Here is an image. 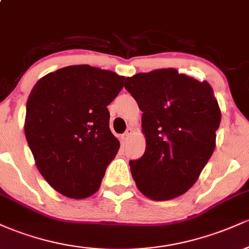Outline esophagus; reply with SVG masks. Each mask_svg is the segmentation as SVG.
<instances>
[{
	"label": "esophagus",
	"mask_w": 249,
	"mask_h": 249,
	"mask_svg": "<svg viewBox=\"0 0 249 249\" xmlns=\"http://www.w3.org/2000/svg\"><path fill=\"white\" fill-rule=\"evenodd\" d=\"M132 133H133V128H132V127H127L126 131H125L124 134H123V141L126 142L127 139L130 138V136H131V134H132Z\"/></svg>",
	"instance_id": "esophagus-1"
}]
</instances>
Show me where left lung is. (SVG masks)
Masks as SVG:
<instances>
[{
	"label": "left lung",
	"mask_w": 249,
	"mask_h": 249,
	"mask_svg": "<svg viewBox=\"0 0 249 249\" xmlns=\"http://www.w3.org/2000/svg\"><path fill=\"white\" fill-rule=\"evenodd\" d=\"M125 89L142 111L146 148L130 160L137 187L164 201L187 192L215 148L221 112L213 89L176 69L127 77Z\"/></svg>",
	"instance_id": "1"
}]
</instances>
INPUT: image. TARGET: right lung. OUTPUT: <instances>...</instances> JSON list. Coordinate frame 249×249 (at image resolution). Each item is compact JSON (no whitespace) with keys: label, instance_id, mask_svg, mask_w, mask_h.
Here are the masks:
<instances>
[{"label":"right lung","instance_id":"add662e5","mask_svg":"<svg viewBox=\"0 0 249 249\" xmlns=\"http://www.w3.org/2000/svg\"><path fill=\"white\" fill-rule=\"evenodd\" d=\"M125 77L71 65L36 83L27 102L24 132L43 178L63 196L84 199L98 191L118 152L108 127L110 104Z\"/></svg>","mask_w":249,"mask_h":249}]
</instances>
